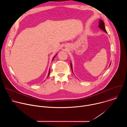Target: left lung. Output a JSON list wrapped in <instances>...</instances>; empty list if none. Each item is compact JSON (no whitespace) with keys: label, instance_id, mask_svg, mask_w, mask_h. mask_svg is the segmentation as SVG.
<instances>
[{"label":"left lung","instance_id":"obj_1","mask_svg":"<svg viewBox=\"0 0 127 127\" xmlns=\"http://www.w3.org/2000/svg\"><path fill=\"white\" fill-rule=\"evenodd\" d=\"M98 27H99L101 30H102L103 31H104L105 32L107 33V32H106V30H105V28L104 23L103 21H102L101 20H99ZM111 63H110V65H109V67H110V65H111ZM70 64H71V68L72 71V72H73V68H72V65L71 62H70Z\"/></svg>","mask_w":127,"mask_h":127}]
</instances>
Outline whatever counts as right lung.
I'll list each match as a JSON object with an SVG mask.
<instances>
[{"label": "right lung", "mask_w": 127, "mask_h": 127, "mask_svg": "<svg viewBox=\"0 0 127 127\" xmlns=\"http://www.w3.org/2000/svg\"><path fill=\"white\" fill-rule=\"evenodd\" d=\"M57 55V54H56V55H55V56H54V57H53V59H52V61H53V59H54V58H55V56H56V55ZM50 69H49V73H48V77H49V75H50Z\"/></svg>", "instance_id": "obj_1"}]
</instances>
